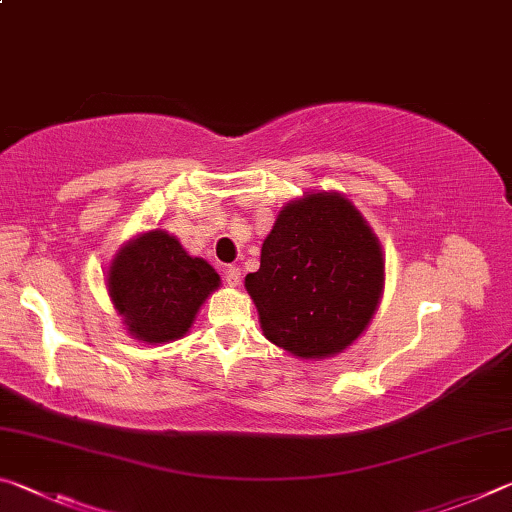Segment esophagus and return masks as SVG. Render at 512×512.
<instances>
[{
  "instance_id": "34e87169",
  "label": "esophagus",
  "mask_w": 512,
  "mask_h": 512,
  "mask_svg": "<svg viewBox=\"0 0 512 512\" xmlns=\"http://www.w3.org/2000/svg\"><path fill=\"white\" fill-rule=\"evenodd\" d=\"M223 280L228 287H237V284L241 282V268L239 266H228L223 271Z\"/></svg>"
}]
</instances>
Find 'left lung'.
<instances>
[{"instance_id":"1","label":"left lung","mask_w":512,"mask_h":512,"mask_svg":"<svg viewBox=\"0 0 512 512\" xmlns=\"http://www.w3.org/2000/svg\"><path fill=\"white\" fill-rule=\"evenodd\" d=\"M384 287V257L348 198L307 194L277 214L259 271L246 275L264 336L302 359L348 348Z\"/></svg>"}]
</instances>
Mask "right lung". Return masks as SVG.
<instances>
[{"label": "right lung", "mask_w": 512, "mask_h": 512, "mask_svg": "<svg viewBox=\"0 0 512 512\" xmlns=\"http://www.w3.org/2000/svg\"><path fill=\"white\" fill-rule=\"evenodd\" d=\"M219 282L205 259L189 257L164 230L146 232L121 248L108 271L115 309L128 332L146 343L180 339Z\"/></svg>", "instance_id": "obj_1"}]
</instances>
